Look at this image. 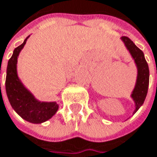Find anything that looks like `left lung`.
<instances>
[{"label": "left lung", "mask_w": 157, "mask_h": 157, "mask_svg": "<svg viewBox=\"0 0 157 157\" xmlns=\"http://www.w3.org/2000/svg\"><path fill=\"white\" fill-rule=\"evenodd\" d=\"M121 40L123 41L125 46L127 47L132 58L134 59V62L138 69L135 88L132 93V98L135 102V110L133 113H135L139 110V108L143 105L145 97L147 95L148 85H149V67L144 58V55L143 51L140 48H138L129 37L122 36Z\"/></svg>", "instance_id": "left-lung-1"}]
</instances>
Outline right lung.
<instances>
[{
    "instance_id": "right-lung-1",
    "label": "right lung",
    "mask_w": 157,
    "mask_h": 157,
    "mask_svg": "<svg viewBox=\"0 0 157 157\" xmlns=\"http://www.w3.org/2000/svg\"><path fill=\"white\" fill-rule=\"evenodd\" d=\"M28 37L29 36L25 38L22 44L13 50V54L8 61L5 89L12 107L21 117L33 123H42L49 120L56 113L58 104L56 102H41L36 100L24 87L17 76V58Z\"/></svg>"
}]
</instances>
